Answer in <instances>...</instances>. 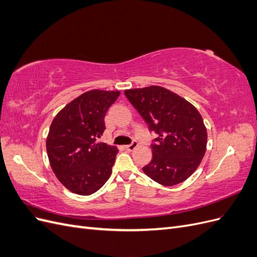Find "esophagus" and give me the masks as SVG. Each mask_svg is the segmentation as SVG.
Instances as JSON below:
<instances>
[{"label":"esophagus","mask_w":257,"mask_h":257,"mask_svg":"<svg viewBox=\"0 0 257 257\" xmlns=\"http://www.w3.org/2000/svg\"><path fill=\"white\" fill-rule=\"evenodd\" d=\"M137 146H138V143L136 141H133L130 145L125 146L124 148H125V150H127V151H133V150L136 149Z\"/></svg>","instance_id":"1"}]
</instances>
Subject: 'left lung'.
I'll use <instances>...</instances> for the list:
<instances>
[{
    "instance_id": "obj_1",
    "label": "left lung",
    "mask_w": 257,
    "mask_h": 257,
    "mask_svg": "<svg viewBox=\"0 0 257 257\" xmlns=\"http://www.w3.org/2000/svg\"><path fill=\"white\" fill-rule=\"evenodd\" d=\"M124 94L157 134L151 145L152 161L143 167L144 173L165 186L186 180L206 152L207 130L198 110L158 85L125 90Z\"/></svg>"
}]
</instances>
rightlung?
Returning <instances> with one entry per match:
<instances>
[{
    "label": "right lung",
    "instance_id": "1",
    "mask_svg": "<svg viewBox=\"0 0 257 257\" xmlns=\"http://www.w3.org/2000/svg\"><path fill=\"white\" fill-rule=\"evenodd\" d=\"M119 91L91 90L72 100L53 119L47 137L50 166L65 188L91 195L109 179L118 149L98 143L106 112Z\"/></svg>",
    "mask_w": 257,
    "mask_h": 257
}]
</instances>
